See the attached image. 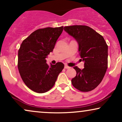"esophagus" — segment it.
<instances>
[{
  "instance_id": "34e87169",
  "label": "esophagus",
  "mask_w": 122,
  "mask_h": 122,
  "mask_svg": "<svg viewBox=\"0 0 122 122\" xmlns=\"http://www.w3.org/2000/svg\"><path fill=\"white\" fill-rule=\"evenodd\" d=\"M69 67H68V66H67V65H65L64 66V68H66V69H68V68H69Z\"/></svg>"
}]
</instances>
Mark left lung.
Here are the masks:
<instances>
[{
	"label": "left lung",
	"mask_w": 122,
	"mask_h": 122,
	"mask_svg": "<svg viewBox=\"0 0 122 122\" xmlns=\"http://www.w3.org/2000/svg\"><path fill=\"white\" fill-rule=\"evenodd\" d=\"M64 30L76 40L84 68H73L76 76L73 86L82 92L95 88L102 81L107 68L108 47L104 37L90 27L82 25L66 26Z\"/></svg>",
	"instance_id": "8db88e82"
}]
</instances>
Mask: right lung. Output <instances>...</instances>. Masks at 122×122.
I'll use <instances>...</instances> for the list:
<instances>
[{
	"label": "right lung",
	"mask_w": 122,
	"mask_h": 122,
	"mask_svg": "<svg viewBox=\"0 0 122 122\" xmlns=\"http://www.w3.org/2000/svg\"><path fill=\"white\" fill-rule=\"evenodd\" d=\"M63 30V26L37 30L20 45L18 54L19 72L25 85L35 92L44 93L51 89L64 68L61 62L49 66L46 60Z\"/></svg>",
	"instance_id": "right-lung-1"
}]
</instances>
